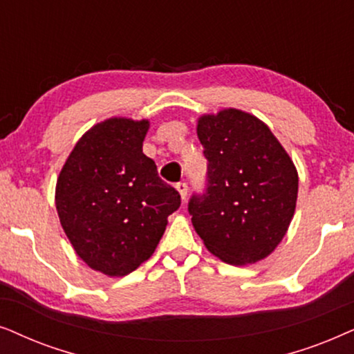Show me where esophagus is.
Wrapping results in <instances>:
<instances>
[{
    "label": "esophagus",
    "mask_w": 354,
    "mask_h": 354,
    "mask_svg": "<svg viewBox=\"0 0 354 354\" xmlns=\"http://www.w3.org/2000/svg\"><path fill=\"white\" fill-rule=\"evenodd\" d=\"M176 189H178V192H180L181 201L185 202V201H186V197H187V185H186V183H178V185H176Z\"/></svg>",
    "instance_id": "1"
}]
</instances>
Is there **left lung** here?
<instances>
[{"instance_id":"1","label":"left lung","mask_w":354,"mask_h":354,"mask_svg":"<svg viewBox=\"0 0 354 354\" xmlns=\"http://www.w3.org/2000/svg\"><path fill=\"white\" fill-rule=\"evenodd\" d=\"M209 160L205 194L192 196V225L226 263H256L288 232L298 199V171L266 122L225 108L197 120Z\"/></svg>"}]
</instances>
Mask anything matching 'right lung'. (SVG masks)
<instances>
[{
    "label": "right lung",
    "mask_w": 354,
    "mask_h": 354,
    "mask_svg": "<svg viewBox=\"0 0 354 354\" xmlns=\"http://www.w3.org/2000/svg\"><path fill=\"white\" fill-rule=\"evenodd\" d=\"M149 120L108 118L92 126L61 168L55 204L75 254L93 270L124 277L157 249L178 191L142 152Z\"/></svg>",
    "instance_id": "right-lung-1"
}]
</instances>
